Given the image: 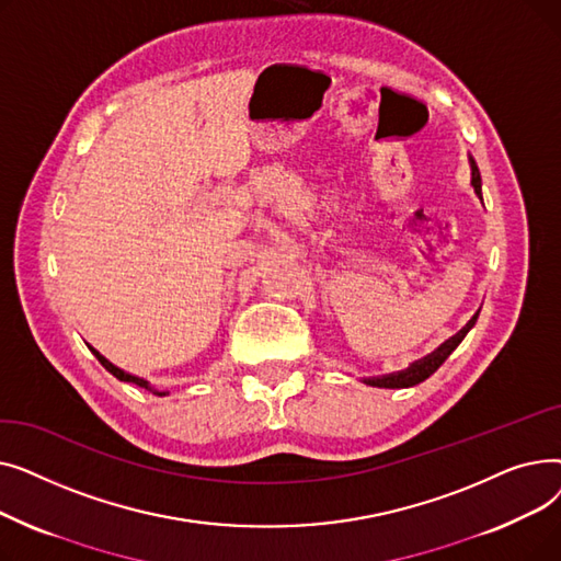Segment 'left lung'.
<instances>
[{"mask_svg":"<svg viewBox=\"0 0 561 561\" xmlns=\"http://www.w3.org/2000/svg\"><path fill=\"white\" fill-rule=\"evenodd\" d=\"M468 163H470V186H473L476 195L482 199V180H480L478 163H476L473 157H468ZM476 320H478V313H476L473 318H470L455 336H450L446 343H440L434 352H430L427 357H423V359H419V362H414V364H409L404 370L389 373V375H377V377H362V381H364V385L377 387V389H409V387L421 385V381H425L432 373H436L438 366L444 364V362L453 355L455 347L463 341V336H466L470 330H473Z\"/></svg>","mask_w":561,"mask_h":561,"instance_id":"1","label":"left lung"}]
</instances>
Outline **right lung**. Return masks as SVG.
<instances>
[{
    "label": "right lung",
    "mask_w": 561,
    "mask_h": 561,
    "mask_svg": "<svg viewBox=\"0 0 561 561\" xmlns=\"http://www.w3.org/2000/svg\"><path fill=\"white\" fill-rule=\"evenodd\" d=\"M88 347H91V345H88ZM91 350H93V355L98 357V362H100L113 377H117L121 381H131V385H136V387H140V389H147V391H152V393H157V396H165V393H168V391H157L147 379H142V377H138V375H131V373H127V370H123V368H117V366L111 364L104 355H100V352H98L95 347H91Z\"/></svg>",
    "instance_id": "add662e5"
}]
</instances>
